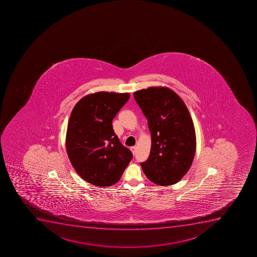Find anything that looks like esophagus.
Returning <instances> with one entry per match:
<instances>
[{"instance_id":"obj_1","label":"esophagus","mask_w":257,"mask_h":257,"mask_svg":"<svg viewBox=\"0 0 257 257\" xmlns=\"http://www.w3.org/2000/svg\"><path fill=\"white\" fill-rule=\"evenodd\" d=\"M130 149H131V151H132L133 154H135V153H136V150H137V147H132V148H131Z\"/></svg>"}]
</instances>
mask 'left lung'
Returning a JSON list of instances; mask_svg holds the SVG:
<instances>
[{"instance_id": "obj_1", "label": "left lung", "mask_w": 257, "mask_h": 257, "mask_svg": "<svg viewBox=\"0 0 257 257\" xmlns=\"http://www.w3.org/2000/svg\"><path fill=\"white\" fill-rule=\"evenodd\" d=\"M134 95L148 119L152 137L149 159L140 165L154 183L175 184L189 170L196 153L189 111L182 98L167 87H150Z\"/></svg>"}]
</instances>
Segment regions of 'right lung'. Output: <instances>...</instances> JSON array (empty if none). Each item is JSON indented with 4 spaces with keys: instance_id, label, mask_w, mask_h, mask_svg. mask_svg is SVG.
<instances>
[{
    "instance_id": "add662e5",
    "label": "right lung",
    "mask_w": 257,
    "mask_h": 257,
    "mask_svg": "<svg viewBox=\"0 0 257 257\" xmlns=\"http://www.w3.org/2000/svg\"><path fill=\"white\" fill-rule=\"evenodd\" d=\"M128 93L98 92L82 98L73 108L66 133V151L76 173L97 187L119 180L132 160L112 121L127 103Z\"/></svg>"
}]
</instances>
